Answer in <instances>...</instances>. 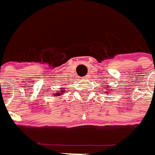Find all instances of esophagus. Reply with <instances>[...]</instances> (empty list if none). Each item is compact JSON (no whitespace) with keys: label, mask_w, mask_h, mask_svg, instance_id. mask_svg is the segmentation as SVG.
I'll return each mask as SVG.
<instances>
[{"label":"esophagus","mask_w":155,"mask_h":155,"mask_svg":"<svg viewBox=\"0 0 155 155\" xmlns=\"http://www.w3.org/2000/svg\"><path fill=\"white\" fill-rule=\"evenodd\" d=\"M89 78H90V76H89V75H86V76H85V77H84V78H83L82 79H83V80H87V79H88Z\"/></svg>","instance_id":"obj_1"}]
</instances>
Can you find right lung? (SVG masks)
Returning <instances> with one entry per match:
<instances>
[{
	"label": "right lung",
	"instance_id": "1",
	"mask_svg": "<svg viewBox=\"0 0 155 155\" xmlns=\"http://www.w3.org/2000/svg\"><path fill=\"white\" fill-rule=\"evenodd\" d=\"M65 92L64 89H60V91H57V96H60V95H63L64 93Z\"/></svg>",
	"mask_w": 155,
	"mask_h": 155
}]
</instances>
